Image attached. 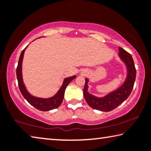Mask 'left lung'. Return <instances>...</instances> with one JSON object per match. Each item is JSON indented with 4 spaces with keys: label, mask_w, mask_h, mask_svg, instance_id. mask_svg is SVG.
<instances>
[{
    "label": "left lung",
    "mask_w": 151,
    "mask_h": 151,
    "mask_svg": "<svg viewBox=\"0 0 151 151\" xmlns=\"http://www.w3.org/2000/svg\"><path fill=\"white\" fill-rule=\"evenodd\" d=\"M119 56L127 68V77L123 84L115 91L103 97H97L88 93V79L85 78L83 95L91 108L101 111L109 112L116 108L131 94L136 78V68L132 56L121 47L119 48Z\"/></svg>",
    "instance_id": "1"
}]
</instances>
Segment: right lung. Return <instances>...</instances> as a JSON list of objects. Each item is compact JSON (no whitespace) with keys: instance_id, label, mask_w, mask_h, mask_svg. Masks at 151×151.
I'll list each match as a JSON object with an SVG mask.
<instances>
[{"instance_id":"right-lung-1","label":"right lung","mask_w":151,"mask_h":151,"mask_svg":"<svg viewBox=\"0 0 151 151\" xmlns=\"http://www.w3.org/2000/svg\"><path fill=\"white\" fill-rule=\"evenodd\" d=\"M28 46L22 51L21 54L20 55L19 63H18V66L17 68V77L20 93L22 94V96H24V98L26 99L32 106H34L35 108L39 110V111H50V110L57 109L63 101L66 86H68V84H69L73 79H75L76 78V75L65 78L64 79L63 83L62 86H61V87L60 88L59 90L58 91L57 94H55V95L52 97H50V98L47 99H43L31 95V94L28 92L26 86L24 85L23 79H22V60H23L25 50L27 49Z\"/></svg>"}]
</instances>
